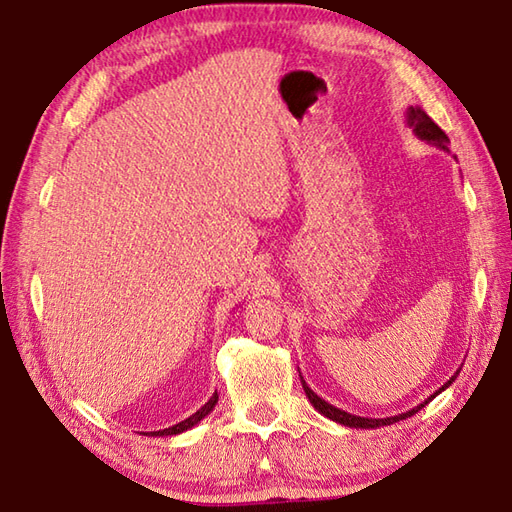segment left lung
Segmentation results:
<instances>
[{"instance_id": "obj_1", "label": "left lung", "mask_w": 512, "mask_h": 512, "mask_svg": "<svg viewBox=\"0 0 512 512\" xmlns=\"http://www.w3.org/2000/svg\"><path fill=\"white\" fill-rule=\"evenodd\" d=\"M406 124H409V128H413V133L418 135L422 142H427L431 146H438V149H443V151H449L447 149V142L449 140H447V135L443 133V128H440L438 124H433V119L422 108L411 106L409 110H406ZM456 375H458V372H456ZM456 375L449 377V381H445L443 388H438V391L433 393V395H429L422 404L413 406V409L406 411V413L391 415V418H361V415H352V413L343 411V409H336L334 404L325 402L323 397H318L314 391H311V388L307 386V381L302 379V375H300V381H302V388H305V395L309 397V402L314 404V409L320 415H325V418L339 422V424H343V427H350V429H379V427H386V424H393V422H400V420L411 418V415L418 413L424 404H429L433 397L440 395V393L445 391V388L452 386V381L456 379Z\"/></svg>"}]
</instances>
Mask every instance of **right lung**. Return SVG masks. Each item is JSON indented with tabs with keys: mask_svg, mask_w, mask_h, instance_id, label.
I'll return each mask as SVG.
<instances>
[{
	"mask_svg": "<svg viewBox=\"0 0 512 512\" xmlns=\"http://www.w3.org/2000/svg\"><path fill=\"white\" fill-rule=\"evenodd\" d=\"M216 402H219V395H212L210 400H207L201 409H198L196 413H192L189 415L187 420H183V422H178V424H173V427H169V429H160V431H151L149 436H178V433H183V431H189L192 427H196L198 422H201L203 418H207V415H210V411L214 409L216 406Z\"/></svg>",
	"mask_w": 512,
	"mask_h": 512,
	"instance_id": "obj_1",
	"label": "right lung"
}]
</instances>
